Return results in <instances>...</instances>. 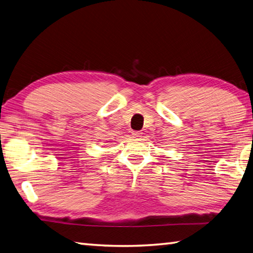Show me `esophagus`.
Here are the masks:
<instances>
[{
  "mask_svg": "<svg viewBox=\"0 0 253 253\" xmlns=\"http://www.w3.org/2000/svg\"><path fill=\"white\" fill-rule=\"evenodd\" d=\"M141 135H142V132H141L140 130H135V131H132V136L135 137V138H140V137H141Z\"/></svg>",
  "mask_w": 253,
  "mask_h": 253,
  "instance_id": "esophagus-1",
  "label": "esophagus"
}]
</instances>
